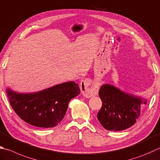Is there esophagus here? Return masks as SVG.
<instances>
[{"instance_id":"1","label":"esophagus","mask_w":160,"mask_h":160,"mask_svg":"<svg viewBox=\"0 0 160 160\" xmlns=\"http://www.w3.org/2000/svg\"><path fill=\"white\" fill-rule=\"evenodd\" d=\"M92 85V80L89 78L81 81L80 82V89L82 92V94L84 97L87 98H91L92 97L97 95L98 92V85H93L90 87Z\"/></svg>"}]
</instances>
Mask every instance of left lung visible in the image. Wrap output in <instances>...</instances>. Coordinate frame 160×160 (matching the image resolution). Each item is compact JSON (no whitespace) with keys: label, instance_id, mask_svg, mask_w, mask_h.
Here are the masks:
<instances>
[{"label":"left lung","instance_id":"obj_1","mask_svg":"<svg viewBox=\"0 0 160 160\" xmlns=\"http://www.w3.org/2000/svg\"><path fill=\"white\" fill-rule=\"evenodd\" d=\"M98 95L102 107L97 119L106 129L115 132L133 125L148 102L147 99L124 92L110 84L101 86Z\"/></svg>","mask_w":160,"mask_h":160}]
</instances>
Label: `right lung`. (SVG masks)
<instances>
[{
    "label": "right lung",
    "mask_w": 160,
    "mask_h": 160,
    "mask_svg": "<svg viewBox=\"0 0 160 160\" xmlns=\"http://www.w3.org/2000/svg\"><path fill=\"white\" fill-rule=\"evenodd\" d=\"M6 93L12 108L20 118L31 125L50 128L63 120L69 101L80 90L78 83L70 81L37 92L23 94L8 88Z\"/></svg>",
    "instance_id": "right-lung-1"
}]
</instances>
